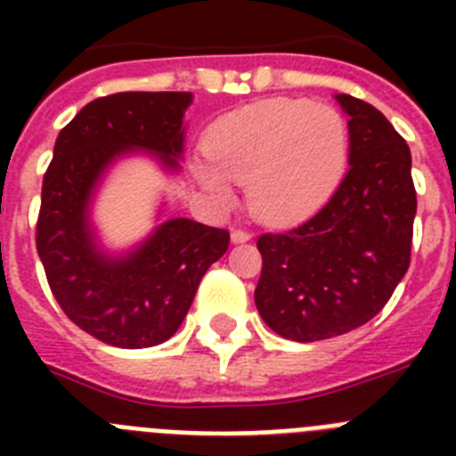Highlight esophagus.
Listing matches in <instances>:
<instances>
[{"label":"esophagus","instance_id":"34e87169","mask_svg":"<svg viewBox=\"0 0 456 456\" xmlns=\"http://www.w3.org/2000/svg\"><path fill=\"white\" fill-rule=\"evenodd\" d=\"M251 240V232L241 231V228H235V231L231 232V241L232 244H244V241Z\"/></svg>","mask_w":456,"mask_h":456}]
</instances>
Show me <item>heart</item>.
Segmentation results:
<instances>
[{
    "label": "heart",
    "mask_w": 456,
    "mask_h": 456,
    "mask_svg": "<svg viewBox=\"0 0 456 456\" xmlns=\"http://www.w3.org/2000/svg\"><path fill=\"white\" fill-rule=\"evenodd\" d=\"M203 148L212 164L191 168L216 203H232V180L247 184L257 219L288 225L313 216L336 193L347 168L349 132L329 104L263 100L216 120Z\"/></svg>",
    "instance_id": "b5f03b06"
}]
</instances>
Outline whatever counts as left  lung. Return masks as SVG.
I'll use <instances>...</instances> for the list:
<instances>
[{"label": "left lung", "instance_id": "obj_1", "mask_svg": "<svg viewBox=\"0 0 456 456\" xmlns=\"http://www.w3.org/2000/svg\"><path fill=\"white\" fill-rule=\"evenodd\" d=\"M336 100L349 118L347 175L315 216L257 237V313L297 342L363 326L409 269L416 219L409 146L372 104L345 93Z\"/></svg>", "mask_w": 456, "mask_h": 456}]
</instances>
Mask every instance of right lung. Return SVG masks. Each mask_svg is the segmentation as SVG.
<instances>
[{
  "label": "right lung",
  "instance_id": "obj_1",
  "mask_svg": "<svg viewBox=\"0 0 456 456\" xmlns=\"http://www.w3.org/2000/svg\"><path fill=\"white\" fill-rule=\"evenodd\" d=\"M191 93H116L88 102L59 132L43 178L36 248L54 299L93 338L120 349L162 345L178 331L200 278L228 251L231 235L155 212V228L120 251L104 247L93 205L111 168L151 157L167 175L183 171Z\"/></svg>",
  "mask_w": 456,
  "mask_h": 456
}]
</instances>
